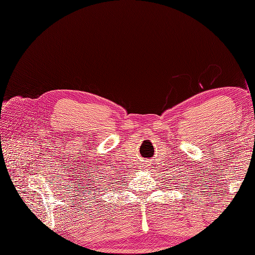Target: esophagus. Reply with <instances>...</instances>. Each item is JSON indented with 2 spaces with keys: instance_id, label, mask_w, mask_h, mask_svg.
Here are the masks:
<instances>
[{
  "instance_id": "esophagus-1",
  "label": "esophagus",
  "mask_w": 255,
  "mask_h": 255,
  "mask_svg": "<svg viewBox=\"0 0 255 255\" xmlns=\"http://www.w3.org/2000/svg\"><path fill=\"white\" fill-rule=\"evenodd\" d=\"M148 166H149V164L147 163V162H144L143 165H142V167H144V169H148Z\"/></svg>"
}]
</instances>
